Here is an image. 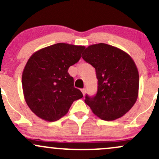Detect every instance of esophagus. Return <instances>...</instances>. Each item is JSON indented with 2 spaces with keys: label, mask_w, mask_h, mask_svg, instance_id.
<instances>
[{
  "label": "esophagus",
  "mask_w": 159,
  "mask_h": 159,
  "mask_svg": "<svg viewBox=\"0 0 159 159\" xmlns=\"http://www.w3.org/2000/svg\"><path fill=\"white\" fill-rule=\"evenodd\" d=\"M81 92H82V93H83V95L84 96L85 95V93H86V90H85L84 88H83V89H81Z\"/></svg>",
  "instance_id": "esophagus-1"
}]
</instances>
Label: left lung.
<instances>
[{
  "instance_id": "1",
  "label": "left lung",
  "mask_w": 159,
  "mask_h": 159,
  "mask_svg": "<svg viewBox=\"0 0 159 159\" xmlns=\"http://www.w3.org/2000/svg\"><path fill=\"white\" fill-rule=\"evenodd\" d=\"M82 58L95 68L97 93L85 102L99 118L113 121L133 107L138 97L139 72L130 56L116 47L99 43L85 49Z\"/></svg>"
}]
</instances>
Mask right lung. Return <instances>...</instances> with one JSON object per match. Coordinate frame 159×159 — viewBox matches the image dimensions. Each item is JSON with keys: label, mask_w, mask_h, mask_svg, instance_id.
I'll return each mask as SVG.
<instances>
[{"label": "right lung", "mask_w": 159, "mask_h": 159, "mask_svg": "<svg viewBox=\"0 0 159 159\" xmlns=\"http://www.w3.org/2000/svg\"><path fill=\"white\" fill-rule=\"evenodd\" d=\"M84 46L58 43L38 50L24 68L22 84L28 106L38 117L55 121L83 97L68 70L81 58Z\"/></svg>", "instance_id": "right-lung-1"}]
</instances>
